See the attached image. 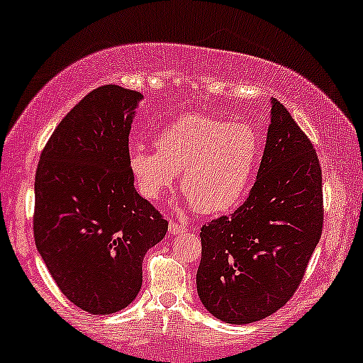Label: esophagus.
<instances>
[{
  "mask_svg": "<svg viewBox=\"0 0 363 363\" xmlns=\"http://www.w3.org/2000/svg\"><path fill=\"white\" fill-rule=\"evenodd\" d=\"M168 230H170V233H172L173 236H175V235H182V233H185L186 228L183 226V225H180V223H178V221H170V225H168Z\"/></svg>",
  "mask_w": 363,
  "mask_h": 363,
  "instance_id": "1",
  "label": "esophagus"
}]
</instances>
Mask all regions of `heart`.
I'll list each match as a JSON object with an SVG mask.
<instances>
[{"label": "heart", "instance_id": "1", "mask_svg": "<svg viewBox=\"0 0 363 363\" xmlns=\"http://www.w3.org/2000/svg\"><path fill=\"white\" fill-rule=\"evenodd\" d=\"M152 152L133 145L128 167L138 191L160 200L182 173L180 188L201 215H223L238 208L255 182L262 137L255 125L211 113L190 112L162 127Z\"/></svg>", "mask_w": 363, "mask_h": 363}]
</instances>
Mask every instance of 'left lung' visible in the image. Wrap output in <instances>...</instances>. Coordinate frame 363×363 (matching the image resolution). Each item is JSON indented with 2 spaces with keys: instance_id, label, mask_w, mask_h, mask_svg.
Masks as SVG:
<instances>
[{
  "instance_id": "8db88e82",
  "label": "left lung",
  "mask_w": 363,
  "mask_h": 363,
  "mask_svg": "<svg viewBox=\"0 0 363 363\" xmlns=\"http://www.w3.org/2000/svg\"><path fill=\"white\" fill-rule=\"evenodd\" d=\"M324 225L322 170L309 137L272 99L271 125L250 196L201 226L196 291L228 324H250L294 296Z\"/></svg>"
}]
</instances>
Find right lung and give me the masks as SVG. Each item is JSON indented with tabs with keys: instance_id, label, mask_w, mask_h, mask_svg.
<instances>
[{
	"instance_id": "right-lung-1",
	"label": "right lung",
	"mask_w": 363,
	"mask_h": 363,
	"mask_svg": "<svg viewBox=\"0 0 363 363\" xmlns=\"http://www.w3.org/2000/svg\"><path fill=\"white\" fill-rule=\"evenodd\" d=\"M142 97L113 84L94 89L62 118L38 163L36 247L62 294L89 314H113L135 299L143 256L168 230L128 167Z\"/></svg>"
}]
</instances>
